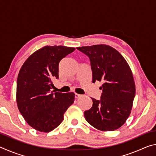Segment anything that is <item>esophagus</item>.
<instances>
[{"mask_svg": "<svg viewBox=\"0 0 156 156\" xmlns=\"http://www.w3.org/2000/svg\"><path fill=\"white\" fill-rule=\"evenodd\" d=\"M81 96H82V95H80V94H75V98H80Z\"/></svg>", "mask_w": 156, "mask_h": 156, "instance_id": "1", "label": "esophagus"}]
</instances>
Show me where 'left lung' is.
Wrapping results in <instances>:
<instances>
[{"label":"left lung","instance_id":"1","mask_svg":"<svg viewBox=\"0 0 156 156\" xmlns=\"http://www.w3.org/2000/svg\"><path fill=\"white\" fill-rule=\"evenodd\" d=\"M89 58L92 82L103 83L100 100L84 113L86 120L98 130L111 131L124 125L131 113L136 95L133 74L127 62L117 50L107 44L77 47Z\"/></svg>","mask_w":156,"mask_h":156}]
</instances>
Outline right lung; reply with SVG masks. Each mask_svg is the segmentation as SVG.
I'll list each match as a JSON object with an SVG mask.
<instances>
[{
    "label": "right lung",
    "mask_w": 156,
    "mask_h": 156,
    "mask_svg": "<svg viewBox=\"0 0 156 156\" xmlns=\"http://www.w3.org/2000/svg\"><path fill=\"white\" fill-rule=\"evenodd\" d=\"M75 50L65 46H44L25 60L18 73L16 102L21 115L31 127L41 132L54 130L64 120L73 103V92L51 91L53 80L58 78V65Z\"/></svg>",
    "instance_id": "add662e5"
}]
</instances>
